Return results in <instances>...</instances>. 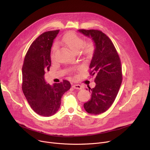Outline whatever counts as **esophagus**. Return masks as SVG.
<instances>
[{
    "label": "esophagus",
    "mask_w": 150,
    "mask_h": 150,
    "mask_svg": "<svg viewBox=\"0 0 150 150\" xmlns=\"http://www.w3.org/2000/svg\"><path fill=\"white\" fill-rule=\"evenodd\" d=\"M72 88H74L75 89H78V90L81 89V86L79 84H74L72 86Z\"/></svg>",
    "instance_id": "esophagus-1"
}]
</instances>
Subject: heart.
<instances>
[{
	"mask_svg": "<svg viewBox=\"0 0 150 150\" xmlns=\"http://www.w3.org/2000/svg\"><path fill=\"white\" fill-rule=\"evenodd\" d=\"M62 42L67 48L74 53H78L82 48L83 52L87 55L91 54L94 50V45L92 42H88L84 44V40L74 33H69L66 35L62 38ZM57 49V45L55 44L52 48V58L53 57V54Z\"/></svg>",
	"mask_w": 150,
	"mask_h": 150,
	"instance_id": "heart-1",
	"label": "heart"
}]
</instances>
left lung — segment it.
Wrapping results in <instances>:
<instances>
[{
  "label": "left lung",
  "instance_id": "obj_1",
  "mask_svg": "<svg viewBox=\"0 0 150 150\" xmlns=\"http://www.w3.org/2000/svg\"><path fill=\"white\" fill-rule=\"evenodd\" d=\"M78 32L92 39L94 51L90 63L91 74L96 75V86L89 101L84 104L86 111L100 114L111 107L117 97L122 81L121 62L112 41L97 30H78Z\"/></svg>",
  "mask_w": 150,
  "mask_h": 150
}]
</instances>
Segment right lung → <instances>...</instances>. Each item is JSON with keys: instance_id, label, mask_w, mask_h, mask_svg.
Listing matches in <instances>:
<instances>
[{"instance_id": "obj_1", "label": "right lung", "mask_w": 150, "mask_h": 150, "mask_svg": "<svg viewBox=\"0 0 150 150\" xmlns=\"http://www.w3.org/2000/svg\"><path fill=\"white\" fill-rule=\"evenodd\" d=\"M59 31H47L38 36L28 49L22 66L23 94L33 111L44 117L58 111L61 97L71 86L67 80L50 85L44 78L51 66V48Z\"/></svg>"}]
</instances>
